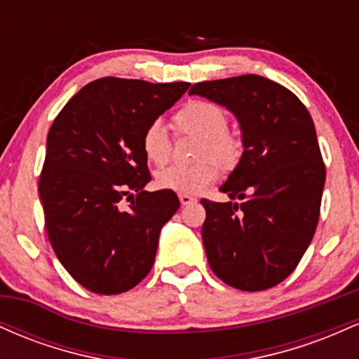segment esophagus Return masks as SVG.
Masks as SVG:
<instances>
[{
	"label": "esophagus",
	"instance_id": "1",
	"mask_svg": "<svg viewBox=\"0 0 359 359\" xmlns=\"http://www.w3.org/2000/svg\"><path fill=\"white\" fill-rule=\"evenodd\" d=\"M179 199H180V204H182V205H191V204L196 203V197L189 196V194H180Z\"/></svg>",
	"mask_w": 359,
	"mask_h": 359
}]
</instances>
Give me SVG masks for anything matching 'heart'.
<instances>
[{
    "mask_svg": "<svg viewBox=\"0 0 359 359\" xmlns=\"http://www.w3.org/2000/svg\"><path fill=\"white\" fill-rule=\"evenodd\" d=\"M172 125L179 135H191L201 140L199 154H197L201 160L209 156L224 170H229L240 162L243 151L241 140L226 131L228 116L224 109L214 102H187L174 114ZM142 150L148 162L156 167L165 165L168 162L172 142L167 128L162 123L154 121L147 126L142 137ZM215 164L211 160H204L192 167L163 168L156 174V185L177 194H199L219 175Z\"/></svg>",
    "mask_w": 359,
    "mask_h": 359,
    "instance_id": "obj_1",
    "label": "heart"
}]
</instances>
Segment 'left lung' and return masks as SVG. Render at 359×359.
<instances>
[{"label": "left lung", "instance_id": "left-lung-1", "mask_svg": "<svg viewBox=\"0 0 359 359\" xmlns=\"http://www.w3.org/2000/svg\"><path fill=\"white\" fill-rule=\"evenodd\" d=\"M189 94L224 106L241 130V158L219 187L241 204L201 201L209 266L238 290L278 285L319 221L325 167L314 121L292 90L255 74L197 82Z\"/></svg>", "mask_w": 359, "mask_h": 359}]
</instances>
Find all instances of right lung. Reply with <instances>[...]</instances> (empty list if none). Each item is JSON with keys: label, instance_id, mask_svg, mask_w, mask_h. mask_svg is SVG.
<instances>
[{"label": "right lung", "instance_id": "add662e5", "mask_svg": "<svg viewBox=\"0 0 359 359\" xmlns=\"http://www.w3.org/2000/svg\"><path fill=\"white\" fill-rule=\"evenodd\" d=\"M189 86L102 77L48 130L39 182L45 228L64 269L94 294L130 290L154 266L160 231L180 203L174 191H145L151 175L142 137ZM133 191L125 210L121 199Z\"/></svg>", "mask_w": 359, "mask_h": 359}]
</instances>
